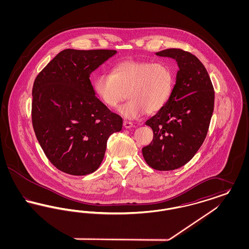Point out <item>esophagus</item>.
<instances>
[{"mask_svg": "<svg viewBox=\"0 0 249 249\" xmlns=\"http://www.w3.org/2000/svg\"><path fill=\"white\" fill-rule=\"evenodd\" d=\"M123 126H124L126 129H130V128L133 127V124H132V122H130V121L125 120V121L123 122Z\"/></svg>", "mask_w": 249, "mask_h": 249, "instance_id": "esophagus-1", "label": "esophagus"}]
</instances>
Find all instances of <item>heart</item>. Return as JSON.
I'll use <instances>...</instances> for the list:
<instances>
[{"label":"heart","mask_w":249,"mask_h":249,"mask_svg":"<svg viewBox=\"0 0 249 249\" xmlns=\"http://www.w3.org/2000/svg\"><path fill=\"white\" fill-rule=\"evenodd\" d=\"M174 84V72L166 63L125 60L115 65L110 73H100L93 81V91L108 108L118 107L127 92L129 101L119 107V113L134 119L163 109Z\"/></svg>","instance_id":"b5f03b06"}]
</instances>
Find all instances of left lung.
Wrapping results in <instances>:
<instances>
[{
    "label": "left lung",
    "mask_w": 249,
    "mask_h": 249,
    "mask_svg": "<svg viewBox=\"0 0 249 249\" xmlns=\"http://www.w3.org/2000/svg\"><path fill=\"white\" fill-rule=\"evenodd\" d=\"M156 54L176 59L179 70L168 104L145 122L154 136L142 152L151 168L171 171L189 162L201 147L213 115L214 91L205 67L193 54L180 48Z\"/></svg>",
    "instance_id": "left-lung-1"
}]
</instances>
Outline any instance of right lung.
<instances>
[{
  "mask_svg": "<svg viewBox=\"0 0 249 249\" xmlns=\"http://www.w3.org/2000/svg\"><path fill=\"white\" fill-rule=\"evenodd\" d=\"M116 50L64 49L36 76L32 121L49 161L71 176H86L101 165L109 136L122 119L95 96L89 75Z\"/></svg>",
  "mask_w": 249,
  "mask_h": 249,
  "instance_id": "1",
  "label": "right lung"
}]
</instances>
